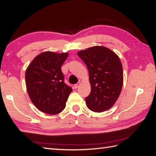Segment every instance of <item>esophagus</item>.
<instances>
[{
  "mask_svg": "<svg viewBox=\"0 0 156 156\" xmlns=\"http://www.w3.org/2000/svg\"><path fill=\"white\" fill-rule=\"evenodd\" d=\"M80 82H78V83L74 84V88H78L79 87V86H80Z\"/></svg>",
  "mask_w": 156,
  "mask_h": 156,
  "instance_id": "obj_1",
  "label": "esophagus"
}]
</instances>
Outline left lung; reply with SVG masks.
<instances>
[{
  "label": "left lung",
  "instance_id": "obj_1",
  "mask_svg": "<svg viewBox=\"0 0 156 156\" xmlns=\"http://www.w3.org/2000/svg\"><path fill=\"white\" fill-rule=\"evenodd\" d=\"M89 72L91 92L85 98L90 110L101 112L111 108L121 92L123 73L120 59L103 46H94L78 52Z\"/></svg>",
  "mask_w": 156,
  "mask_h": 156
}]
</instances>
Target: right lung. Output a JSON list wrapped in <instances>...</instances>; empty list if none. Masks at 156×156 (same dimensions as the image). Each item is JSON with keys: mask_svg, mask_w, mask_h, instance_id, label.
Returning <instances> with one entry per match:
<instances>
[{"mask_svg": "<svg viewBox=\"0 0 156 156\" xmlns=\"http://www.w3.org/2000/svg\"><path fill=\"white\" fill-rule=\"evenodd\" d=\"M68 53L45 51L34 59L25 73L29 98L39 111L49 115L61 112L72 88L64 82L61 67Z\"/></svg>", "mask_w": 156, "mask_h": 156, "instance_id": "add662e5", "label": "right lung"}]
</instances>
